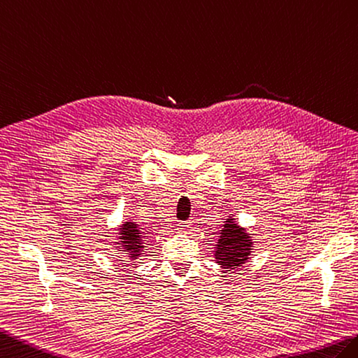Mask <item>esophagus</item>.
Listing matches in <instances>:
<instances>
[{"instance_id":"obj_1","label":"esophagus","mask_w":358,"mask_h":358,"mask_svg":"<svg viewBox=\"0 0 358 358\" xmlns=\"http://www.w3.org/2000/svg\"><path fill=\"white\" fill-rule=\"evenodd\" d=\"M179 231L180 233H188V231H192V228H193V224L189 220H182V222H179Z\"/></svg>"}]
</instances>
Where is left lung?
<instances>
[{
	"label": "left lung",
	"instance_id": "8db88e82",
	"mask_svg": "<svg viewBox=\"0 0 358 358\" xmlns=\"http://www.w3.org/2000/svg\"><path fill=\"white\" fill-rule=\"evenodd\" d=\"M251 239L242 228L233 224V219H228L222 229L216 245V260L225 269L239 268L248 260L251 252Z\"/></svg>",
	"mask_w": 358,
	"mask_h": 358
}]
</instances>
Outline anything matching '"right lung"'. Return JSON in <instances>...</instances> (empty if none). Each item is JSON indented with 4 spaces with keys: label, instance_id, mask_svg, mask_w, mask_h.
I'll list each match as a JSON object with an SVG mask.
<instances>
[{
    "label": "right lung",
    "instance_id": "add662e5",
    "mask_svg": "<svg viewBox=\"0 0 358 358\" xmlns=\"http://www.w3.org/2000/svg\"><path fill=\"white\" fill-rule=\"evenodd\" d=\"M142 229L134 224V222H125L121 228V237L119 239H122V245H124V250L130 254L131 259H136L142 254V250L145 248L144 245H142V239H144V236H142Z\"/></svg>",
    "mask_w": 358,
    "mask_h": 358
}]
</instances>
